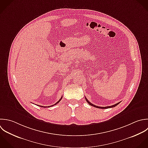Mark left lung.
Instances as JSON below:
<instances>
[{"label": "left lung", "mask_w": 148, "mask_h": 148, "mask_svg": "<svg viewBox=\"0 0 148 148\" xmlns=\"http://www.w3.org/2000/svg\"><path fill=\"white\" fill-rule=\"evenodd\" d=\"M85 100H86V101L88 102V103L90 105V106H93V107H96V108H101V109H106V108H113V107H116L117 105H118L121 102H119V103H118L117 104H114V105H112V106H108V107H99V106H95V105H94V104H92L90 101H88V100L85 97Z\"/></svg>", "instance_id": "obj_1"}]
</instances>
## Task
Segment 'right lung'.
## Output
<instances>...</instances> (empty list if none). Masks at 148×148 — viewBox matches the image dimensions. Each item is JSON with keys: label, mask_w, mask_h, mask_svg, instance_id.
Returning <instances> with one entry per match:
<instances>
[{"label": "right lung", "mask_w": 148, "mask_h": 148, "mask_svg": "<svg viewBox=\"0 0 148 148\" xmlns=\"http://www.w3.org/2000/svg\"><path fill=\"white\" fill-rule=\"evenodd\" d=\"M62 97H61V98H60V100H59V101H58V102H57V103H55V104H53V105H52V106H50V107H51V106H52H52H55V105H56V104H58V103H59V101H60V100H62ZM40 106V107H43V108H46V107H44V106ZM48 107H49V106H48Z\"/></svg>", "instance_id": "right-lung-1"}]
</instances>
